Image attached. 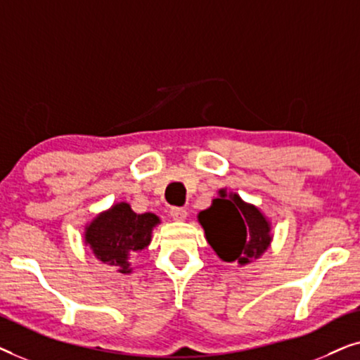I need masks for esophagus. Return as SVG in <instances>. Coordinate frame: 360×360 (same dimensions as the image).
Wrapping results in <instances>:
<instances>
[{"instance_id":"1","label":"esophagus","mask_w":360,"mask_h":360,"mask_svg":"<svg viewBox=\"0 0 360 360\" xmlns=\"http://www.w3.org/2000/svg\"><path fill=\"white\" fill-rule=\"evenodd\" d=\"M170 216L175 221H184L186 218V210L185 208H170Z\"/></svg>"}]
</instances>
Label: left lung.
Instances as JSON below:
<instances>
[{
    "instance_id": "1",
    "label": "left lung",
    "mask_w": 360,
    "mask_h": 360,
    "mask_svg": "<svg viewBox=\"0 0 360 360\" xmlns=\"http://www.w3.org/2000/svg\"><path fill=\"white\" fill-rule=\"evenodd\" d=\"M208 244L226 262L245 265L259 259L272 243L270 223L257 206L245 203L238 193H226L213 200L198 214Z\"/></svg>"
}]
</instances>
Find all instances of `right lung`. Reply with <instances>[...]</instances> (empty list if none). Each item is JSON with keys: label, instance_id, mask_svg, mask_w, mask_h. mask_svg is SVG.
<instances>
[{"label": "right lung", "instance_id": "right-lung-1", "mask_svg": "<svg viewBox=\"0 0 360 360\" xmlns=\"http://www.w3.org/2000/svg\"><path fill=\"white\" fill-rule=\"evenodd\" d=\"M159 223V216L137 214L129 203L121 201L86 226L85 244L103 264L115 265L121 274H131L129 257L150 244L152 229Z\"/></svg>", "mask_w": 360, "mask_h": 360}]
</instances>
